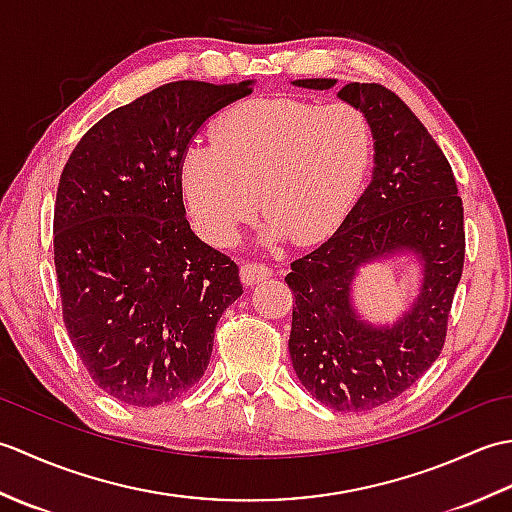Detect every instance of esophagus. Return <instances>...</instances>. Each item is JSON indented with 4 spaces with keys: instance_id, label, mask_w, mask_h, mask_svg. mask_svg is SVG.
Returning a JSON list of instances; mask_svg holds the SVG:
<instances>
[{
    "instance_id": "34e87169",
    "label": "esophagus",
    "mask_w": 512,
    "mask_h": 512,
    "mask_svg": "<svg viewBox=\"0 0 512 512\" xmlns=\"http://www.w3.org/2000/svg\"><path fill=\"white\" fill-rule=\"evenodd\" d=\"M239 275H242L244 286H255L259 281H266L273 277V268L266 266V264H257V262H248L239 270Z\"/></svg>"
}]
</instances>
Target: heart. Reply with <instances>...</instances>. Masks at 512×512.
Masks as SVG:
<instances>
[{"mask_svg":"<svg viewBox=\"0 0 512 512\" xmlns=\"http://www.w3.org/2000/svg\"><path fill=\"white\" fill-rule=\"evenodd\" d=\"M209 138L184 149L178 173L193 220L213 244H231L255 204L268 217V244L288 235L317 242L350 209L374 151L363 110L290 96L228 107Z\"/></svg>","mask_w":512,"mask_h":512,"instance_id":"b5f03b06","label":"heart"}]
</instances>
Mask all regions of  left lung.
Segmentation results:
<instances>
[{
	"instance_id": "obj_1",
	"label": "left lung",
	"mask_w": 512,
	"mask_h": 512,
	"mask_svg": "<svg viewBox=\"0 0 512 512\" xmlns=\"http://www.w3.org/2000/svg\"><path fill=\"white\" fill-rule=\"evenodd\" d=\"M336 79H299L330 90ZM339 99L363 110L374 134L367 189L334 235L290 264L292 367L336 411L398 398L436 363L464 268V209L449 160L418 116L378 83H347ZM423 266L417 301L394 326L365 324L351 303L357 268L394 252Z\"/></svg>"
}]
</instances>
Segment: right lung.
I'll return each mask as SVG.
<instances>
[{
	"instance_id": "add662e5",
	"label": "right lung",
	"mask_w": 512,
	"mask_h": 512,
	"mask_svg": "<svg viewBox=\"0 0 512 512\" xmlns=\"http://www.w3.org/2000/svg\"><path fill=\"white\" fill-rule=\"evenodd\" d=\"M253 81L160 85L90 127L65 162L54 202L63 323L92 380L156 407L204 376L215 325L242 295L231 257L191 231L180 158Z\"/></svg>"
}]
</instances>
